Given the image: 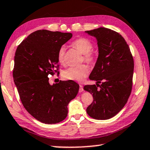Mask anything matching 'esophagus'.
I'll return each mask as SVG.
<instances>
[{
  "mask_svg": "<svg viewBox=\"0 0 150 150\" xmlns=\"http://www.w3.org/2000/svg\"><path fill=\"white\" fill-rule=\"evenodd\" d=\"M83 91V87L82 85H79V92H82Z\"/></svg>",
  "mask_w": 150,
  "mask_h": 150,
  "instance_id": "obj_1",
  "label": "esophagus"
}]
</instances>
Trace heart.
Masks as SVG:
<instances>
[{"mask_svg": "<svg viewBox=\"0 0 150 150\" xmlns=\"http://www.w3.org/2000/svg\"><path fill=\"white\" fill-rule=\"evenodd\" d=\"M72 46L77 49L83 54L82 61L88 64L94 63L96 60V54L93 51V44L89 39L86 38H79L72 42ZM58 62L61 65L65 64V49L64 47H61L59 49L57 54ZM89 74V69L85 65L77 67H71L63 71V77L65 79L82 81Z\"/></svg>", "mask_w": 150, "mask_h": 150, "instance_id": "1", "label": "heart"}]
</instances>
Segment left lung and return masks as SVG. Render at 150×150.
<instances>
[{"label":"left lung","instance_id":"1","mask_svg":"<svg viewBox=\"0 0 150 150\" xmlns=\"http://www.w3.org/2000/svg\"><path fill=\"white\" fill-rule=\"evenodd\" d=\"M86 33L96 38L99 47L98 58L89 76L90 79L97 83L84 87L93 98L86 111L96 120H108L122 110L130 96L134 59L129 46L120 33L104 27Z\"/></svg>","mask_w":150,"mask_h":150}]
</instances>
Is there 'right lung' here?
Listing matches in <instances>:
<instances>
[{
	"instance_id": "add662e5",
	"label": "right lung",
	"mask_w": 150,
	"mask_h": 150,
	"mask_svg": "<svg viewBox=\"0 0 150 150\" xmlns=\"http://www.w3.org/2000/svg\"><path fill=\"white\" fill-rule=\"evenodd\" d=\"M72 36L69 33L36 30L16 49L14 82L24 108L42 123L54 124L65 120L68 104L79 91V85L73 81L51 85L48 78L56 73L59 75L58 50Z\"/></svg>"
}]
</instances>
